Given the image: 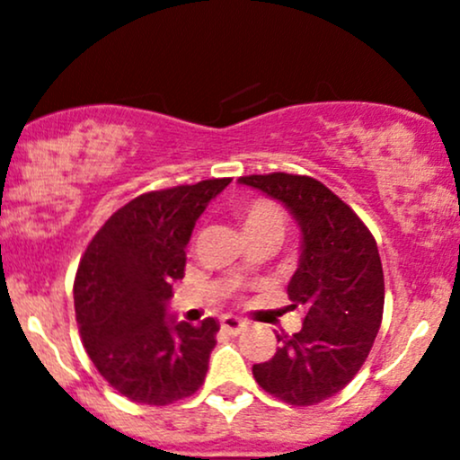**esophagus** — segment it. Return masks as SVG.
<instances>
[{
	"label": "esophagus",
	"mask_w": 460,
	"mask_h": 460,
	"mask_svg": "<svg viewBox=\"0 0 460 460\" xmlns=\"http://www.w3.org/2000/svg\"><path fill=\"white\" fill-rule=\"evenodd\" d=\"M221 329L232 333V336H236V333H241L243 329H247V323L241 321L239 316H224L221 318Z\"/></svg>",
	"instance_id": "obj_1"
}]
</instances>
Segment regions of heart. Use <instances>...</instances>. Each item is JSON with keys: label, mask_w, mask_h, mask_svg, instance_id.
Segmentation results:
<instances>
[{"label": "heart", "mask_w": 460, "mask_h": 460, "mask_svg": "<svg viewBox=\"0 0 460 460\" xmlns=\"http://www.w3.org/2000/svg\"><path fill=\"white\" fill-rule=\"evenodd\" d=\"M241 226L245 236L271 234L282 241L286 230V213L271 199H252L239 210Z\"/></svg>", "instance_id": "1"}]
</instances>
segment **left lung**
I'll return each instance as SVG.
<instances>
[{
	"label": "left lung",
	"instance_id": "1",
	"mask_svg": "<svg viewBox=\"0 0 460 460\" xmlns=\"http://www.w3.org/2000/svg\"><path fill=\"white\" fill-rule=\"evenodd\" d=\"M239 182L282 202L301 232L288 296L305 310L304 327L278 336V353L253 364V379L296 407L323 402L358 375L379 333L385 284L376 243L353 208L314 178L275 172Z\"/></svg>",
	"mask_w": 460,
	"mask_h": 460
}]
</instances>
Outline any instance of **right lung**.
Masks as SVG:
<instances>
[{"label": "right lung", "mask_w": 460, "mask_h": 460, "mask_svg": "<svg viewBox=\"0 0 460 460\" xmlns=\"http://www.w3.org/2000/svg\"><path fill=\"white\" fill-rule=\"evenodd\" d=\"M232 178L150 191L105 221L81 258L75 314L96 370L128 401L164 404L198 392L219 323L170 318L172 284L199 215Z\"/></svg>", "instance_id": "add662e5"}]
</instances>
